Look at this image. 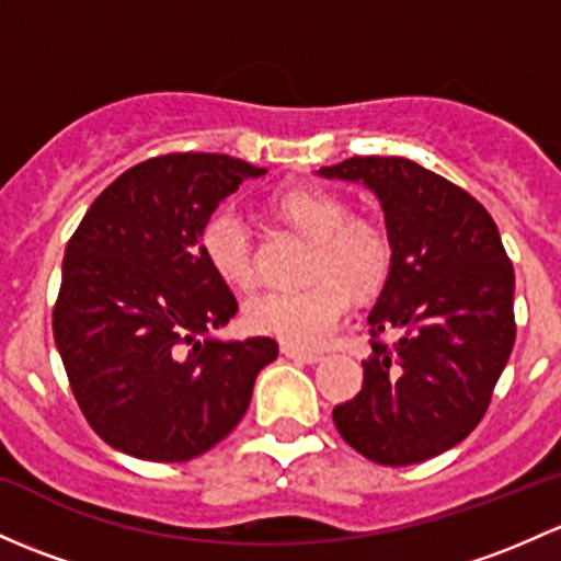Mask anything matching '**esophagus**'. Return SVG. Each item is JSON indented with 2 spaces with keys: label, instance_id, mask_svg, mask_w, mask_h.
Returning <instances> with one entry per match:
<instances>
[{
  "label": "esophagus",
  "instance_id": "34e87169",
  "mask_svg": "<svg viewBox=\"0 0 561 561\" xmlns=\"http://www.w3.org/2000/svg\"><path fill=\"white\" fill-rule=\"evenodd\" d=\"M282 355L290 357V359H298V363H306V365H314L322 359L320 352H306V350H300V346H293V344L282 346Z\"/></svg>",
  "mask_w": 561,
  "mask_h": 561
}]
</instances>
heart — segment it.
Listing matches in <instances>:
<instances>
[{"instance_id":"b5f03b06","label":"heart","mask_w":561,"mask_h":561,"mask_svg":"<svg viewBox=\"0 0 561 561\" xmlns=\"http://www.w3.org/2000/svg\"><path fill=\"white\" fill-rule=\"evenodd\" d=\"M287 226L309 239L314 250L304 287H276L247 300V325L293 346H317L330 339L350 306V293L368 296L389 271V241L376 222L352 217L350 204L320 187H293L276 198ZM202 250L211 268L231 285L255 282V250L250 226L236 204H222L206 217Z\"/></svg>"}]
</instances>
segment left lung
I'll return each mask as SVG.
<instances>
[{
  "mask_svg": "<svg viewBox=\"0 0 561 561\" xmlns=\"http://www.w3.org/2000/svg\"><path fill=\"white\" fill-rule=\"evenodd\" d=\"M317 174L379 198L392 255L368 325L400 335L370 344L363 389L333 422L370 462H424L486 414L516 339L514 265L489 211L409 158L357 156Z\"/></svg>",
  "mask_w": 561,
  "mask_h": 561,
  "instance_id": "obj_1",
  "label": "left lung"
}]
</instances>
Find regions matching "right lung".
I'll list each match as a JSON object with an SVG mask.
<instances>
[{"instance_id":"1","label":"right lung","mask_w":561,"mask_h":561,"mask_svg":"<svg viewBox=\"0 0 561 561\" xmlns=\"http://www.w3.org/2000/svg\"><path fill=\"white\" fill-rule=\"evenodd\" d=\"M265 169L172 152L104 187L69 239L53 339L88 424L112 449L185 462L220 444L250 409L274 339L222 341L239 311L202 250V228Z\"/></svg>"}]
</instances>
